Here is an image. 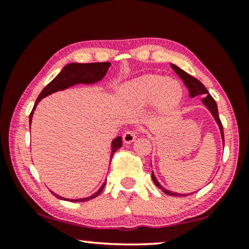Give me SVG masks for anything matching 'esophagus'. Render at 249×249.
I'll return each mask as SVG.
<instances>
[{"instance_id": "esophagus-1", "label": "esophagus", "mask_w": 249, "mask_h": 249, "mask_svg": "<svg viewBox=\"0 0 249 249\" xmlns=\"http://www.w3.org/2000/svg\"><path fill=\"white\" fill-rule=\"evenodd\" d=\"M136 138H137V134L132 130L125 131L124 136H122V139H124V142H125V144H131L132 142H135Z\"/></svg>"}]
</instances>
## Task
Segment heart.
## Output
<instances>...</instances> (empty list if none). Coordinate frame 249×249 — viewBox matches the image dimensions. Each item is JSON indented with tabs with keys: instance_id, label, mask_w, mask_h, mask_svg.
Masks as SVG:
<instances>
[{
	"instance_id": "heart-1",
	"label": "heart",
	"mask_w": 249,
	"mask_h": 249,
	"mask_svg": "<svg viewBox=\"0 0 249 249\" xmlns=\"http://www.w3.org/2000/svg\"><path fill=\"white\" fill-rule=\"evenodd\" d=\"M182 96L178 81L160 74H145L124 84L119 89V100L130 107L154 104L156 110L166 111L175 107Z\"/></svg>"
}]
</instances>
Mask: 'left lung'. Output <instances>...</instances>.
Masks as SVG:
<instances>
[{
	"mask_svg": "<svg viewBox=\"0 0 249 249\" xmlns=\"http://www.w3.org/2000/svg\"><path fill=\"white\" fill-rule=\"evenodd\" d=\"M171 68L173 70L176 71V73L178 74V76L181 78L183 84L186 85V87L188 88V91H189V95L190 97H195L197 95H205V96L203 97V104L205 105V107L209 108V111L212 113L213 118L215 119L217 125H219L220 128V131H221V137H222V142H223V146H224V134H223V127H222V124H221V120H220V117H219V111H217V105L215 103V101H214V98L211 96L209 94V90L206 89V87L204 86V85L200 83L198 79H196L195 77L190 76L186 72V71H183L180 69L179 67L175 66V64H171ZM152 180L154 181L155 186H158L160 189L162 190L163 193L166 194V195H170V196H187L186 194L185 195H181V194H178V193H173V192H169V190H166L164 187H162L160 185V182L158 181V179H156V177L154 176V173L152 172Z\"/></svg>",
	"mask_w": 249,
	"mask_h": 249,
	"instance_id": "obj_1",
	"label": "left lung"
}]
</instances>
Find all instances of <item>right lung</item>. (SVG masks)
I'll use <instances>...</instances> for the list:
<instances>
[{
  "mask_svg": "<svg viewBox=\"0 0 249 249\" xmlns=\"http://www.w3.org/2000/svg\"><path fill=\"white\" fill-rule=\"evenodd\" d=\"M111 63L110 62H96V63H70L67 64L66 67L63 68L62 71L57 74V76L54 78V79L51 81V83L47 85V86L42 90V93L39 94V96L37 97L35 102V105H34L32 113L29 115V124H32V119L34 111L37 107V104L39 103V101L42 98L46 97L47 95H51L55 91L63 90L68 87L73 86L76 84H94L103 79V77L107 74L108 68H110ZM122 146V138L119 136L112 142L111 148V159L115 152L118 151ZM107 185V182H104L100 189L97 190L96 193L93 194V195L89 197H85V198H79V199H69L64 198V197H61L57 195V194L52 193L54 196L57 197V198L63 199V200H70V202H87V200L93 199L95 197H97L102 193V190L104 189V186Z\"/></svg>",
  "mask_w": 249,
  "mask_h": 249,
  "instance_id": "right-lung-1",
  "label": "right lung"
}]
</instances>
